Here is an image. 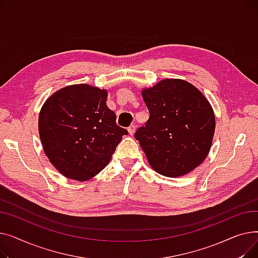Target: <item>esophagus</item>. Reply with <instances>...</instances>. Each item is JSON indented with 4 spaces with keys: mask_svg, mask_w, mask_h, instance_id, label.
<instances>
[{
    "mask_svg": "<svg viewBox=\"0 0 258 258\" xmlns=\"http://www.w3.org/2000/svg\"><path fill=\"white\" fill-rule=\"evenodd\" d=\"M127 131H128V134H130L131 136H132V135H134V134H135V132H136V125H135V124L130 125V126H128V128H127Z\"/></svg>",
    "mask_w": 258,
    "mask_h": 258,
    "instance_id": "obj_1",
    "label": "esophagus"
}]
</instances>
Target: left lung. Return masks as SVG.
I'll return each mask as SVG.
<instances>
[{
	"label": "left lung",
	"mask_w": 258,
	"mask_h": 258,
	"mask_svg": "<svg viewBox=\"0 0 258 258\" xmlns=\"http://www.w3.org/2000/svg\"><path fill=\"white\" fill-rule=\"evenodd\" d=\"M150 112L136 138L148 163L165 177H182L198 167L209 153L215 118L208 100L182 79H164L142 91Z\"/></svg>",
	"instance_id": "obj_1"
}]
</instances>
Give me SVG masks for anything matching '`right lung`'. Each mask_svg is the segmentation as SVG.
Returning <instances> with one entry per match:
<instances>
[{"label":"right lung","mask_w":258,"mask_h":258,"mask_svg":"<svg viewBox=\"0 0 258 258\" xmlns=\"http://www.w3.org/2000/svg\"><path fill=\"white\" fill-rule=\"evenodd\" d=\"M107 92L68 86L46 100L38 117L39 138L49 161L64 177L87 181L110 162L127 131L116 124Z\"/></svg>","instance_id":"obj_1"}]
</instances>
